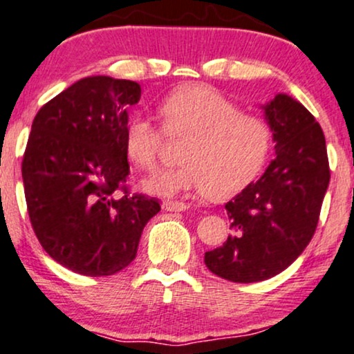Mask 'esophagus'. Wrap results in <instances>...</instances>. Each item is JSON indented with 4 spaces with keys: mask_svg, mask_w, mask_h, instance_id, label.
Returning <instances> with one entry per match:
<instances>
[{
    "mask_svg": "<svg viewBox=\"0 0 354 354\" xmlns=\"http://www.w3.org/2000/svg\"><path fill=\"white\" fill-rule=\"evenodd\" d=\"M162 208L166 212H186L188 209V205L183 203V201H165L162 203Z\"/></svg>",
    "mask_w": 354,
    "mask_h": 354,
    "instance_id": "1",
    "label": "esophagus"
}]
</instances>
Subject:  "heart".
Segmentation results:
<instances>
[{"mask_svg":"<svg viewBox=\"0 0 354 354\" xmlns=\"http://www.w3.org/2000/svg\"><path fill=\"white\" fill-rule=\"evenodd\" d=\"M169 133L186 136L180 168L159 171L142 180L149 195L173 198L198 192L212 200L242 192L255 180L270 149V129L262 118L240 112L235 102L208 85H185L159 106ZM126 153L136 166H156L161 131L146 115L126 126Z\"/></svg>","mask_w":354,"mask_h":354,"instance_id":"b5f03b06","label":"heart"}]
</instances>
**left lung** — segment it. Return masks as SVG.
<instances>
[{
    "instance_id": "left-lung-1",
    "label": "left lung",
    "mask_w": 354,
    "mask_h": 354,
    "mask_svg": "<svg viewBox=\"0 0 354 354\" xmlns=\"http://www.w3.org/2000/svg\"><path fill=\"white\" fill-rule=\"evenodd\" d=\"M260 107L275 159L225 205L234 235L205 254L213 274L242 284L281 274L304 252L329 185L326 139L314 115L287 94Z\"/></svg>"
}]
</instances>
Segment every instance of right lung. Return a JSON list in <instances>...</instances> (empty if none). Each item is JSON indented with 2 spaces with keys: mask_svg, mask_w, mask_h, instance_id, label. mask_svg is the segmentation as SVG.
<instances>
[{
  "mask_svg": "<svg viewBox=\"0 0 354 354\" xmlns=\"http://www.w3.org/2000/svg\"><path fill=\"white\" fill-rule=\"evenodd\" d=\"M133 80H77L35 115L21 176L30 221L46 254L91 277L112 275L138 254L146 223L161 209L145 195L115 198L126 183L127 107Z\"/></svg>",
  "mask_w": 354,
  "mask_h": 354,
  "instance_id": "add662e5",
  "label": "right lung"
}]
</instances>
